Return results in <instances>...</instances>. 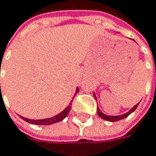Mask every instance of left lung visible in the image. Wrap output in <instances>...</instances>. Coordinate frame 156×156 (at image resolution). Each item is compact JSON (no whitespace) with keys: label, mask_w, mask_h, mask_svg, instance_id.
I'll return each mask as SVG.
<instances>
[{"label":"left lung","mask_w":156,"mask_h":156,"mask_svg":"<svg viewBox=\"0 0 156 156\" xmlns=\"http://www.w3.org/2000/svg\"><path fill=\"white\" fill-rule=\"evenodd\" d=\"M93 96H94L95 99H97V97H96V95H95V93L93 94ZM141 102V101H140ZM140 102L137 104V105H136L134 107H132L130 110H129L128 112H126V113H124V114H122V115H105V114H104L101 110H100V109L98 107V110H97V112H98V115H99L100 117L102 118V119H104V120H106V121H109V122H116V121H119V120H122V119H124L125 117H127L129 115H130L132 112H134L135 110H136V109L137 108V106H138V105L140 104Z\"/></svg>","instance_id":"1"}]
</instances>
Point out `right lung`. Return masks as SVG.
Returning <instances> with one entry per match:
<instances>
[{
	"label": "right lung",
	"instance_id": "1",
	"mask_svg": "<svg viewBox=\"0 0 156 156\" xmlns=\"http://www.w3.org/2000/svg\"><path fill=\"white\" fill-rule=\"evenodd\" d=\"M78 92V87H77V89H76V92H75V94L73 96V98H74V97L76 96V94H77ZM73 100L71 101V103L69 104V105H68L67 107L63 110V111H61L59 114L54 115V116H52V117H50V118L34 120V119H28V118H26V117H23V116H21V115H20V117L21 119H23L24 121L27 122H29V123H32V124H36V125H51V124H53V123H56V122H58L63 121V120L66 117V115H68V113L70 112L71 108H72V102H73Z\"/></svg>",
	"mask_w": 156,
	"mask_h": 156
}]
</instances>
